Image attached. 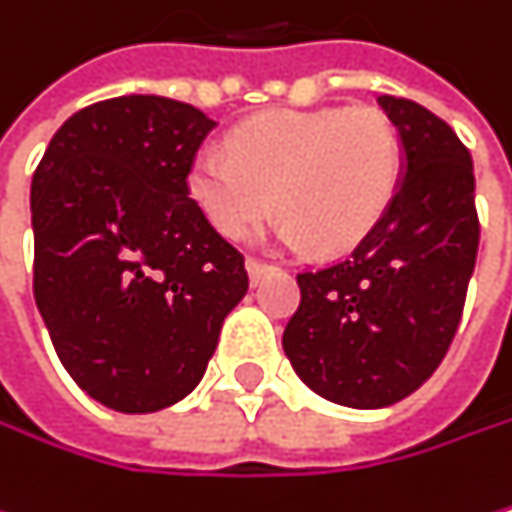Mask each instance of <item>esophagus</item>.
I'll list each match as a JSON object with an SVG mask.
<instances>
[{
  "label": "esophagus",
  "mask_w": 512,
  "mask_h": 512,
  "mask_svg": "<svg viewBox=\"0 0 512 512\" xmlns=\"http://www.w3.org/2000/svg\"><path fill=\"white\" fill-rule=\"evenodd\" d=\"M245 267H248V276H251V285H258L261 279H267L270 273H276V267H270V264H264V261H248Z\"/></svg>",
  "instance_id": "34e87169"
}]
</instances>
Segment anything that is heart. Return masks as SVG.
Returning a JSON list of instances; mask_svg holds the SVG:
<instances>
[{
    "instance_id": "b5f03b06",
    "label": "heart",
    "mask_w": 512,
    "mask_h": 512,
    "mask_svg": "<svg viewBox=\"0 0 512 512\" xmlns=\"http://www.w3.org/2000/svg\"><path fill=\"white\" fill-rule=\"evenodd\" d=\"M227 151L203 148L188 178L227 239L251 236L276 206L285 245L340 254L385 218L400 185L397 133L373 108L270 112L236 127Z\"/></svg>"
}]
</instances>
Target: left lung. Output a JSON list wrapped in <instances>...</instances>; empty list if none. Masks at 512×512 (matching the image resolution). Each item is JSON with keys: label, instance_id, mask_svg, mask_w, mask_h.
<instances>
[{"label": "left lung", "instance_id": "1", "mask_svg": "<svg viewBox=\"0 0 512 512\" xmlns=\"http://www.w3.org/2000/svg\"><path fill=\"white\" fill-rule=\"evenodd\" d=\"M379 105L404 148L394 203L346 261L297 276L300 306L282 334L294 373L355 410L391 407L431 379L480 248L470 151L425 105Z\"/></svg>", "mask_w": 512, "mask_h": 512}]
</instances>
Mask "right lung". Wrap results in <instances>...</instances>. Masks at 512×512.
I'll list each match as a JSON object with an SVG mask.
<instances>
[{
    "label": "right lung",
    "mask_w": 512,
    "mask_h": 512,
    "mask_svg": "<svg viewBox=\"0 0 512 512\" xmlns=\"http://www.w3.org/2000/svg\"><path fill=\"white\" fill-rule=\"evenodd\" d=\"M215 121L166 96L75 112L32 175V294L69 376L102 407L188 397L245 297V258L191 200Z\"/></svg>",
    "instance_id": "1"
}]
</instances>
